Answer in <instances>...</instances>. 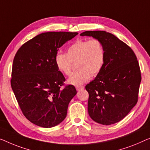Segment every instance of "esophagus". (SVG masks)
Here are the masks:
<instances>
[{
	"label": "esophagus",
	"mask_w": 150,
	"mask_h": 150,
	"mask_svg": "<svg viewBox=\"0 0 150 150\" xmlns=\"http://www.w3.org/2000/svg\"><path fill=\"white\" fill-rule=\"evenodd\" d=\"M83 88H84V87H83V86H76V89H77V91H80Z\"/></svg>",
	"instance_id": "obj_1"
}]
</instances>
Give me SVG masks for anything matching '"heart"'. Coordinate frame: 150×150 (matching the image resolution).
Wrapping results in <instances>:
<instances>
[{
	"mask_svg": "<svg viewBox=\"0 0 150 150\" xmlns=\"http://www.w3.org/2000/svg\"><path fill=\"white\" fill-rule=\"evenodd\" d=\"M78 70L69 78L67 82L73 86H81L90 79L91 74L96 75L104 67L106 52L102 42L97 39L77 40L68 47L67 53L58 52L54 62L59 71L69 76L73 62Z\"/></svg>",
	"mask_w": 150,
	"mask_h": 150,
	"instance_id": "obj_1",
	"label": "heart"
}]
</instances>
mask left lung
<instances>
[{"label":"left lung","mask_w":150,"mask_h":150,"mask_svg":"<svg viewBox=\"0 0 150 150\" xmlns=\"http://www.w3.org/2000/svg\"><path fill=\"white\" fill-rule=\"evenodd\" d=\"M81 36L99 40L106 52L104 67L86 86L89 117L98 123L119 122L137 102L142 77L137 57L130 47L104 31H87Z\"/></svg>","instance_id":"1"}]
</instances>
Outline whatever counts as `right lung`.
<instances>
[{
    "mask_svg": "<svg viewBox=\"0 0 150 150\" xmlns=\"http://www.w3.org/2000/svg\"><path fill=\"white\" fill-rule=\"evenodd\" d=\"M77 32H50L36 35L22 45L13 60L11 88L24 116L38 126L50 128L61 123L69 102L77 94L59 71L54 57L59 48Z\"/></svg>",
    "mask_w": 150,
    "mask_h": 150,
    "instance_id": "right-lung-1",
    "label": "right lung"
}]
</instances>
